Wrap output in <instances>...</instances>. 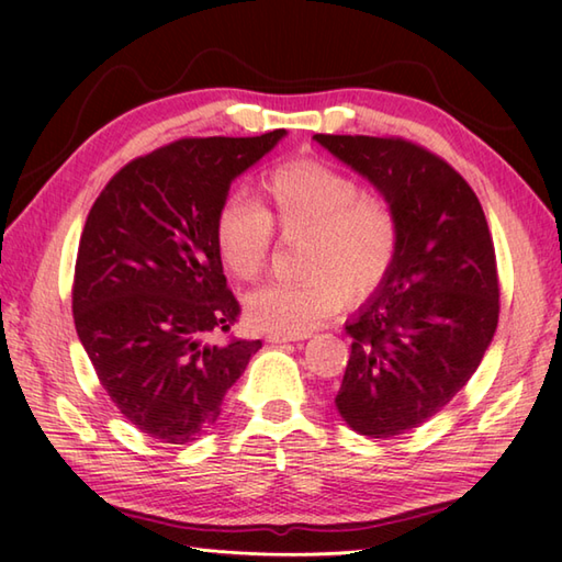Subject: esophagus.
I'll return each mask as SVG.
<instances>
[{"label": "esophagus", "mask_w": 562, "mask_h": 562, "mask_svg": "<svg viewBox=\"0 0 562 562\" xmlns=\"http://www.w3.org/2000/svg\"><path fill=\"white\" fill-rule=\"evenodd\" d=\"M304 336H284V333H268L266 340L270 345H282V342H294V340H302Z\"/></svg>", "instance_id": "34e87169"}]
</instances>
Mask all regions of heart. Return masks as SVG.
<instances>
[{"mask_svg": "<svg viewBox=\"0 0 562 562\" xmlns=\"http://www.w3.org/2000/svg\"><path fill=\"white\" fill-rule=\"evenodd\" d=\"M258 201L229 193L214 214V246L238 280H256L282 236H304V280L268 282L246 296V316L262 330L306 336L348 302H362L386 282L401 229L386 198L316 159H292L258 178Z\"/></svg>", "mask_w": 562, "mask_h": 562, "instance_id": "heart-1", "label": "heart"}]
</instances>
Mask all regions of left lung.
Listing matches in <instances>:
<instances>
[{
  "label": "left lung",
  "instance_id": "obj_1",
  "mask_svg": "<svg viewBox=\"0 0 562 562\" xmlns=\"http://www.w3.org/2000/svg\"><path fill=\"white\" fill-rule=\"evenodd\" d=\"M396 210L401 241L386 282L345 333L336 396L355 432L386 439L420 427L469 384L499 316L491 229L463 176L403 137L314 135Z\"/></svg>",
  "mask_w": 562,
  "mask_h": 562
}]
</instances>
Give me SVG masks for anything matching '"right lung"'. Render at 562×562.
I'll return each mask as SVG.
<instances>
[{
  "label": "right lung",
  "mask_w": 562,
  "mask_h": 562,
  "mask_svg": "<svg viewBox=\"0 0 562 562\" xmlns=\"http://www.w3.org/2000/svg\"><path fill=\"white\" fill-rule=\"evenodd\" d=\"M186 137L117 171L83 224L71 314L101 386L125 420L166 445L217 423L260 340L207 342L241 314L214 246V214L238 173L278 145Z\"/></svg>",
  "instance_id": "add662e5"
}]
</instances>
